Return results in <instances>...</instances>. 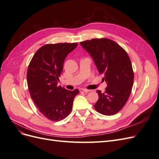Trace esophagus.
<instances>
[{
  "mask_svg": "<svg viewBox=\"0 0 159 159\" xmlns=\"http://www.w3.org/2000/svg\"><path fill=\"white\" fill-rule=\"evenodd\" d=\"M83 91H84L85 93H88V92H90V91H91V90L87 89H83Z\"/></svg>",
  "mask_w": 159,
  "mask_h": 159,
  "instance_id": "34e87169",
  "label": "esophagus"
}]
</instances>
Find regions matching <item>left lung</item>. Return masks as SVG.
Wrapping results in <instances>:
<instances>
[{
    "instance_id": "1",
    "label": "left lung",
    "mask_w": 159,
    "mask_h": 159,
    "mask_svg": "<svg viewBox=\"0 0 159 159\" xmlns=\"http://www.w3.org/2000/svg\"><path fill=\"white\" fill-rule=\"evenodd\" d=\"M80 44L92 57L107 84L104 93L97 91L99 99L95 109L105 115L116 114L127 103L133 85L134 73L127 53L107 38L86 40Z\"/></svg>"
}]
</instances>
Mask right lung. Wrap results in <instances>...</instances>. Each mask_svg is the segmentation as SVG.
I'll return each mask as SVG.
<instances>
[{
	"label": "right lung",
	"instance_id": "obj_1",
	"mask_svg": "<svg viewBox=\"0 0 159 159\" xmlns=\"http://www.w3.org/2000/svg\"><path fill=\"white\" fill-rule=\"evenodd\" d=\"M78 43L46 44L38 49L28 66L27 84L31 98L40 113L51 121L65 119L71 112L79 90L57 86L66 56Z\"/></svg>",
	"mask_w": 159,
	"mask_h": 159
}]
</instances>
